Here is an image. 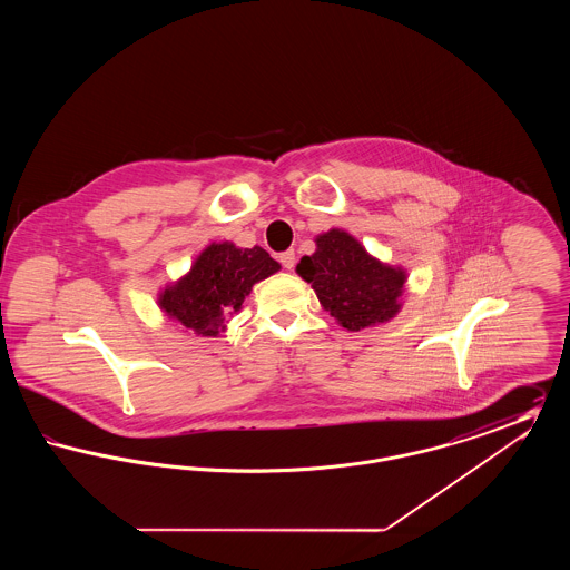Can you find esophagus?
<instances>
[{"label":"esophagus","mask_w":570,"mask_h":570,"mask_svg":"<svg viewBox=\"0 0 570 570\" xmlns=\"http://www.w3.org/2000/svg\"><path fill=\"white\" fill-rule=\"evenodd\" d=\"M279 263H282V267H284V269L293 272V269H295V265H297V256H295V252H293V249H288V252L279 254Z\"/></svg>","instance_id":"1"}]
</instances>
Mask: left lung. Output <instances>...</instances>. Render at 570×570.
Instances as JSON below:
<instances>
[{
	"mask_svg": "<svg viewBox=\"0 0 570 570\" xmlns=\"http://www.w3.org/2000/svg\"><path fill=\"white\" fill-rule=\"evenodd\" d=\"M297 273L348 331L389 323L402 309L406 269L382 263L342 228L318 235L316 252L301 258Z\"/></svg>",
	"mask_w": 570,
	"mask_h": 570,
	"instance_id": "left-lung-1",
	"label": "left lung"
}]
</instances>
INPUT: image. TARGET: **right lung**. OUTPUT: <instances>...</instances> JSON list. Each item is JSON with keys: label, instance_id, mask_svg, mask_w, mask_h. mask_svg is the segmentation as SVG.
<instances>
[{"label": "right lung", "instance_id": "add662e5", "mask_svg": "<svg viewBox=\"0 0 570 570\" xmlns=\"http://www.w3.org/2000/svg\"><path fill=\"white\" fill-rule=\"evenodd\" d=\"M279 272L263 247H237L230 242L207 245L190 272L158 295L164 314L196 335L216 337L237 314L252 286Z\"/></svg>", "mask_w": 570, "mask_h": 570}]
</instances>
